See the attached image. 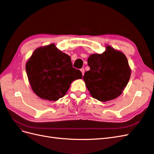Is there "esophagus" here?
<instances>
[{"instance_id": "esophagus-1", "label": "esophagus", "mask_w": 154, "mask_h": 154, "mask_svg": "<svg viewBox=\"0 0 154 154\" xmlns=\"http://www.w3.org/2000/svg\"><path fill=\"white\" fill-rule=\"evenodd\" d=\"M80 71H81V72H82V76H84V72H85V70H84V69H80Z\"/></svg>"}]
</instances>
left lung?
<instances>
[{
	"instance_id": "obj_1",
	"label": "left lung",
	"mask_w": 154,
	"mask_h": 154,
	"mask_svg": "<svg viewBox=\"0 0 154 154\" xmlns=\"http://www.w3.org/2000/svg\"><path fill=\"white\" fill-rule=\"evenodd\" d=\"M90 67L83 76L90 94L101 102L117 98L130 79L131 70L125 54L106 45L103 54L89 56Z\"/></svg>"
}]
</instances>
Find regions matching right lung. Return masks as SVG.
<instances>
[{"instance_id": "right-lung-1", "label": "right lung", "mask_w": 154, "mask_h": 154, "mask_svg": "<svg viewBox=\"0 0 154 154\" xmlns=\"http://www.w3.org/2000/svg\"><path fill=\"white\" fill-rule=\"evenodd\" d=\"M70 59L54 44L36 49L25 65L34 93L50 101L64 97L71 83L82 78L80 71L72 67Z\"/></svg>"}]
</instances>
